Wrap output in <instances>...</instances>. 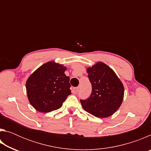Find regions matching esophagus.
Returning <instances> with one entry per match:
<instances>
[{
    "label": "esophagus",
    "mask_w": 151,
    "mask_h": 151,
    "mask_svg": "<svg viewBox=\"0 0 151 151\" xmlns=\"http://www.w3.org/2000/svg\"><path fill=\"white\" fill-rule=\"evenodd\" d=\"M78 91H79V88L78 87H75V88H73V90H72V91H73V93H74V94H76L78 92Z\"/></svg>",
    "instance_id": "obj_1"
}]
</instances>
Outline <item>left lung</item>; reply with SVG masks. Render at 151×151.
Here are the masks:
<instances>
[{
	"instance_id": "obj_1",
	"label": "left lung",
	"mask_w": 151,
	"mask_h": 151,
	"mask_svg": "<svg viewBox=\"0 0 151 151\" xmlns=\"http://www.w3.org/2000/svg\"><path fill=\"white\" fill-rule=\"evenodd\" d=\"M86 72L92 85V93L88 99L81 100L82 106L98 118L112 115L123 101V84L114 71L103 62L88 66Z\"/></svg>"
}]
</instances>
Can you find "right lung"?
<instances>
[{
    "mask_svg": "<svg viewBox=\"0 0 151 151\" xmlns=\"http://www.w3.org/2000/svg\"><path fill=\"white\" fill-rule=\"evenodd\" d=\"M66 66L48 61L29 76L26 82L27 97L30 104L40 112L60 109L71 94L70 78L66 76Z\"/></svg>",
    "mask_w": 151,
    "mask_h": 151,
    "instance_id": "obj_1",
    "label": "right lung"
}]
</instances>
